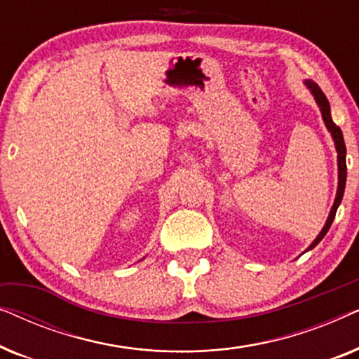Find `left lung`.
I'll return each mask as SVG.
<instances>
[{
  "label": "left lung",
  "mask_w": 359,
  "mask_h": 359,
  "mask_svg": "<svg viewBox=\"0 0 359 359\" xmlns=\"http://www.w3.org/2000/svg\"><path fill=\"white\" fill-rule=\"evenodd\" d=\"M304 83H306V86L309 88V90H311L313 97H316L318 107H320L323 122H325L328 132H330L332 137H333V142H335V149H337V154H338V189H337L335 203H333V205H332V210H330V214H328V219H327L325 225H323L322 232L317 235V238L313 240V242L311 243V247L307 248V252H309V250L317 247L318 242H320V240L327 235L328 229H330V225L333 222V219H335L338 205H340L341 199H343V193H345V184H346V147H345V140H343L341 129L335 124V122L332 121L330 104H328L327 96L323 95L320 86H318L317 83H313L312 80H306Z\"/></svg>",
  "instance_id": "obj_1"
}]
</instances>
